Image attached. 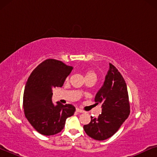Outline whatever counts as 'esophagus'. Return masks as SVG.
<instances>
[{
  "instance_id": "obj_1",
  "label": "esophagus",
  "mask_w": 157,
  "mask_h": 157,
  "mask_svg": "<svg viewBox=\"0 0 157 157\" xmlns=\"http://www.w3.org/2000/svg\"><path fill=\"white\" fill-rule=\"evenodd\" d=\"M76 111H77V112H78V113H84V112L83 110H82L79 108H76Z\"/></svg>"
}]
</instances>
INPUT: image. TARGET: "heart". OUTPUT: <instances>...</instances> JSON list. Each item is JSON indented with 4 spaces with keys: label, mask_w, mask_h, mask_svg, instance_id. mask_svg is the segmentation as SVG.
Wrapping results in <instances>:
<instances>
[{
    "label": "heart",
    "mask_w": 157,
    "mask_h": 157,
    "mask_svg": "<svg viewBox=\"0 0 157 157\" xmlns=\"http://www.w3.org/2000/svg\"><path fill=\"white\" fill-rule=\"evenodd\" d=\"M85 78H88V77H91V76H94L96 78V74L94 72V71L92 70H86L85 71Z\"/></svg>",
    "instance_id": "heart-1"
}]
</instances>
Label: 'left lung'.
Here are the masks:
<instances>
[{"label": "left lung", "mask_w": 157, "mask_h": 157, "mask_svg": "<svg viewBox=\"0 0 157 157\" xmlns=\"http://www.w3.org/2000/svg\"><path fill=\"white\" fill-rule=\"evenodd\" d=\"M95 104H102V112L98 118L91 116V122L84 124L86 134L97 140H104L118 131L130 113L127 84L115 66L109 63L105 80L95 97Z\"/></svg>", "instance_id": "1"}]
</instances>
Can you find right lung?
Listing matches in <instances>:
<instances>
[{
	"mask_svg": "<svg viewBox=\"0 0 157 157\" xmlns=\"http://www.w3.org/2000/svg\"><path fill=\"white\" fill-rule=\"evenodd\" d=\"M59 60L48 59L32 72L23 94V109L29 123L41 134L51 136L60 132L66 118L73 116L72 105L52 103V89L62 87L73 70Z\"/></svg>",
	"mask_w": 157,
	"mask_h": 157,
	"instance_id": "1",
	"label": "right lung"
}]
</instances>
